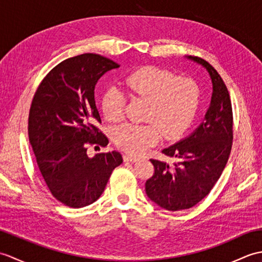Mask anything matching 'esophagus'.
Wrapping results in <instances>:
<instances>
[{
  "mask_svg": "<svg viewBox=\"0 0 262 262\" xmlns=\"http://www.w3.org/2000/svg\"><path fill=\"white\" fill-rule=\"evenodd\" d=\"M124 161H125V162H136V161H138V158L133 157V155L125 154L124 155Z\"/></svg>",
  "mask_w": 262,
  "mask_h": 262,
  "instance_id": "esophagus-1",
  "label": "esophagus"
}]
</instances>
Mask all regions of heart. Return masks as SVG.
<instances>
[{"label": "heart", "instance_id": "b5f03b06", "mask_svg": "<svg viewBox=\"0 0 262 262\" xmlns=\"http://www.w3.org/2000/svg\"><path fill=\"white\" fill-rule=\"evenodd\" d=\"M126 93L147 101L144 114L146 124H124L114 132V141L122 151L141 154L158 144L162 137L173 140L183 134L197 115L200 88L190 77H179L172 72L144 66L128 75L124 83ZM124 94L108 89L102 96V111L110 121L124 116Z\"/></svg>", "mask_w": 262, "mask_h": 262}]
</instances>
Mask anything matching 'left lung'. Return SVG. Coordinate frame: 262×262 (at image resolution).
<instances>
[{"instance_id":"8db88e82","label":"left lung","mask_w":262,"mask_h":262,"mask_svg":"<svg viewBox=\"0 0 262 262\" xmlns=\"http://www.w3.org/2000/svg\"><path fill=\"white\" fill-rule=\"evenodd\" d=\"M188 58L208 71L213 96L205 120L197 129L162 151L176 162L149 160L154 174L145 183L146 194L160 207L171 211L191 208L207 196L225 168L233 144L232 103L223 79L205 59Z\"/></svg>"}]
</instances>
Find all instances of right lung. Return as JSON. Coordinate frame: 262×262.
Here are the masks:
<instances>
[{"label": "right lung", "mask_w": 262, "mask_h": 262, "mask_svg": "<svg viewBox=\"0 0 262 262\" xmlns=\"http://www.w3.org/2000/svg\"><path fill=\"white\" fill-rule=\"evenodd\" d=\"M117 68L98 54L68 58L49 71L32 99L28 135L39 171L53 196L71 208L96 202L122 163L116 151L86 154L88 145L109 143L97 127L101 118L94 88L105 72Z\"/></svg>", "instance_id": "obj_1"}]
</instances>
